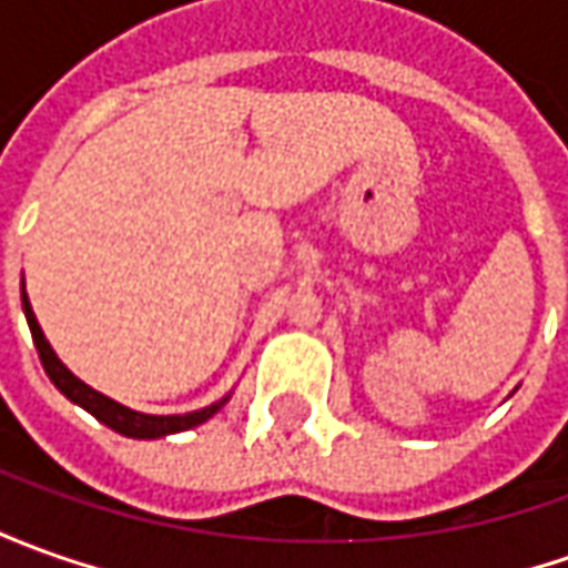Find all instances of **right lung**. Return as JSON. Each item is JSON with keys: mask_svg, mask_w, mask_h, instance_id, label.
<instances>
[{"mask_svg": "<svg viewBox=\"0 0 568 568\" xmlns=\"http://www.w3.org/2000/svg\"><path fill=\"white\" fill-rule=\"evenodd\" d=\"M21 300H23V315H27V324H30V334H33V343H37L39 362H42V367H45L49 381H52L54 386L70 398V402H77L80 408L89 410L95 420H101L104 426H111L113 433L129 436V439H160V436L182 433V429H191V426L210 420V417L225 405V398H222V402H216V405H210V408H201V410H191V414L154 417V414H139V410H132L126 408V405H120V402H113V398L101 396V393H95L92 386H85L82 381H77L68 367L58 362V355H54L52 346H49V339H45V334H42V327H39L33 308H30L27 293H21Z\"/></svg>", "mask_w": 568, "mask_h": 568, "instance_id": "1", "label": "right lung"}]
</instances>
